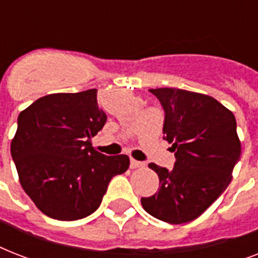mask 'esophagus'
I'll use <instances>...</instances> for the list:
<instances>
[{"instance_id":"obj_1","label":"esophagus","mask_w":258,"mask_h":258,"mask_svg":"<svg viewBox=\"0 0 258 258\" xmlns=\"http://www.w3.org/2000/svg\"><path fill=\"white\" fill-rule=\"evenodd\" d=\"M142 166H143V163H142V162L135 161V159H133V158H131V161H130V167H131V169H138V167H142Z\"/></svg>"}]
</instances>
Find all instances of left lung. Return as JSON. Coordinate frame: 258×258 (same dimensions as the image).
Instances as JSON below:
<instances>
[{"label":"left lung","mask_w":258,"mask_h":258,"mask_svg":"<svg viewBox=\"0 0 258 258\" xmlns=\"http://www.w3.org/2000/svg\"><path fill=\"white\" fill-rule=\"evenodd\" d=\"M165 111L163 139L175 155L172 170L150 163L159 188L142 198L146 212L170 224L200 217L228 187L240 159L236 117L214 97L178 88L150 89Z\"/></svg>","instance_id":"left-lung-1"}]
</instances>
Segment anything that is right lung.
Instances as JSON below:
<instances>
[{
    "label": "right lung",
    "instance_id": "add662e5",
    "mask_svg": "<svg viewBox=\"0 0 258 258\" xmlns=\"http://www.w3.org/2000/svg\"><path fill=\"white\" fill-rule=\"evenodd\" d=\"M105 121L97 89L46 95L18 115L10 153L22 188L45 216L76 221L92 214L109 180L128 169L127 155L107 157L92 147Z\"/></svg>",
    "mask_w": 258,
    "mask_h": 258
}]
</instances>
